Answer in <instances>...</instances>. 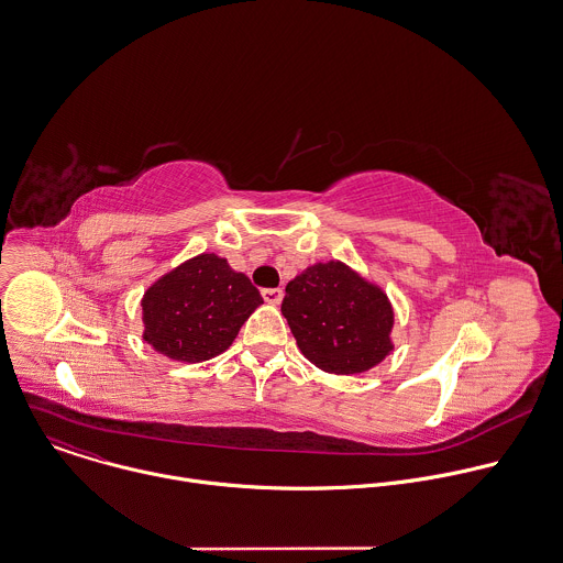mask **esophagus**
I'll return each instance as SVG.
<instances>
[{
	"label": "esophagus",
	"mask_w": 563,
	"mask_h": 563,
	"mask_svg": "<svg viewBox=\"0 0 563 563\" xmlns=\"http://www.w3.org/2000/svg\"><path fill=\"white\" fill-rule=\"evenodd\" d=\"M283 289L280 287H269V289H263V300L267 302V305H280V300H283Z\"/></svg>",
	"instance_id": "1"
}]
</instances>
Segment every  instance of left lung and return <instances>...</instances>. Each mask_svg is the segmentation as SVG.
Masks as SVG:
<instances>
[{"instance_id": "8db88e82", "label": "left lung", "mask_w": 563, "mask_h": 563, "mask_svg": "<svg viewBox=\"0 0 563 563\" xmlns=\"http://www.w3.org/2000/svg\"><path fill=\"white\" fill-rule=\"evenodd\" d=\"M285 291L280 311L296 344L324 373H366L395 351V311L386 291L346 263H313Z\"/></svg>"}]
</instances>
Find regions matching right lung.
<instances>
[{
    "label": "right lung",
    "instance_id": "obj_1",
    "mask_svg": "<svg viewBox=\"0 0 563 563\" xmlns=\"http://www.w3.org/2000/svg\"><path fill=\"white\" fill-rule=\"evenodd\" d=\"M258 305L263 298L245 274L203 252L144 291L142 340L168 360L199 364L228 351Z\"/></svg>",
    "mask_w": 563,
    "mask_h": 563
}]
</instances>
